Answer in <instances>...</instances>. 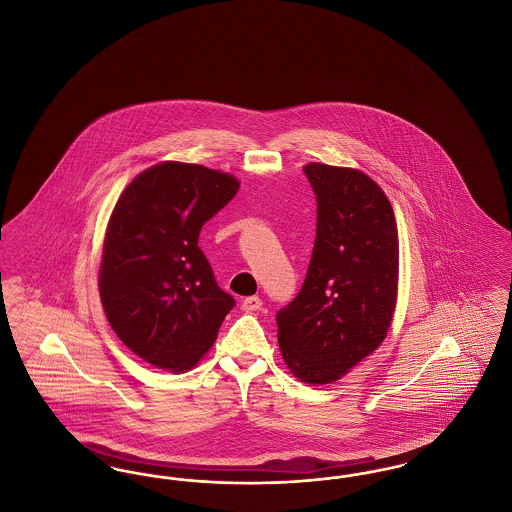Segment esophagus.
Wrapping results in <instances>:
<instances>
[{"instance_id":"1","label":"esophagus","mask_w":512,"mask_h":512,"mask_svg":"<svg viewBox=\"0 0 512 512\" xmlns=\"http://www.w3.org/2000/svg\"><path fill=\"white\" fill-rule=\"evenodd\" d=\"M261 305H263V301H261V297H257V295L245 297L244 301H242V309H244L245 313L259 311V309H261Z\"/></svg>"}]
</instances>
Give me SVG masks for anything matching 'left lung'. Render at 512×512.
<instances>
[{
  "label": "left lung",
  "instance_id": "8db88e82",
  "mask_svg": "<svg viewBox=\"0 0 512 512\" xmlns=\"http://www.w3.org/2000/svg\"><path fill=\"white\" fill-rule=\"evenodd\" d=\"M317 238L305 282L276 315L282 357L307 384L336 382L388 334L399 240L390 201L353 169L311 163Z\"/></svg>",
  "mask_w": 512,
  "mask_h": 512
}]
</instances>
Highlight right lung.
Here are the masks:
<instances>
[{
    "label": "right lung",
    "mask_w": 512,
    "mask_h": 512,
    "mask_svg": "<svg viewBox=\"0 0 512 512\" xmlns=\"http://www.w3.org/2000/svg\"><path fill=\"white\" fill-rule=\"evenodd\" d=\"M238 188L230 174L171 161L136 176L119 197L105 234L99 295L115 334L149 365L192 368L236 305L197 240Z\"/></svg>",
    "instance_id": "1"
}]
</instances>
